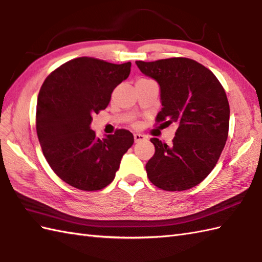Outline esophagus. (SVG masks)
I'll use <instances>...</instances> for the list:
<instances>
[{
    "label": "esophagus",
    "mask_w": 262,
    "mask_h": 262,
    "mask_svg": "<svg viewBox=\"0 0 262 262\" xmlns=\"http://www.w3.org/2000/svg\"><path fill=\"white\" fill-rule=\"evenodd\" d=\"M134 139H135V143H139L145 141L146 136L142 135V134H134Z\"/></svg>",
    "instance_id": "esophagus-1"
}]
</instances>
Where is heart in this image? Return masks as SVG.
Instances as JSON below:
<instances>
[{"mask_svg": "<svg viewBox=\"0 0 262 262\" xmlns=\"http://www.w3.org/2000/svg\"><path fill=\"white\" fill-rule=\"evenodd\" d=\"M139 80H146V79H139ZM139 80H138V81H139Z\"/></svg>", "mask_w": 262, "mask_h": 262, "instance_id": "b5f03b06", "label": "heart"}]
</instances>
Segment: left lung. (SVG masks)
<instances>
[{
    "label": "left lung",
    "instance_id": "obj_1",
    "mask_svg": "<svg viewBox=\"0 0 262 262\" xmlns=\"http://www.w3.org/2000/svg\"><path fill=\"white\" fill-rule=\"evenodd\" d=\"M136 64L160 86L163 108L156 120L178 124L173 144L150 139L155 154L146 164L148 179L165 191L192 188L214 168L226 145L230 119L226 91L213 72L191 59Z\"/></svg>",
    "mask_w": 262,
    "mask_h": 262
}]
</instances>
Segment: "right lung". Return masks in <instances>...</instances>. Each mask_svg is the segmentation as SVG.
I'll return each mask as SVG.
<instances>
[{
	"label": "right lung",
	"mask_w": 262,
	"mask_h": 262,
	"mask_svg": "<svg viewBox=\"0 0 262 262\" xmlns=\"http://www.w3.org/2000/svg\"><path fill=\"white\" fill-rule=\"evenodd\" d=\"M130 66L77 58L49 75L40 89L36 133L42 151L53 172L79 190L111 184L134 144L129 130L99 139L90 128L93 115L108 106L114 89L128 78Z\"/></svg>",
	"instance_id": "1"
}]
</instances>
